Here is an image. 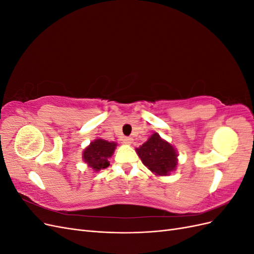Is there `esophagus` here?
Instances as JSON below:
<instances>
[{
	"label": "esophagus",
	"instance_id": "34e87169",
	"mask_svg": "<svg viewBox=\"0 0 254 254\" xmlns=\"http://www.w3.org/2000/svg\"><path fill=\"white\" fill-rule=\"evenodd\" d=\"M132 142H133V139H132V137H130V136H125L124 139H123V143L126 144V145L132 144Z\"/></svg>",
	"mask_w": 254,
	"mask_h": 254
}]
</instances>
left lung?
<instances>
[{"mask_svg": "<svg viewBox=\"0 0 254 254\" xmlns=\"http://www.w3.org/2000/svg\"><path fill=\"white\" fill-rule=\"evenodd\" d=\"M135 151L143 164L157 176H168L178 165L177 149L157 132L152 133L139 148H135Z\"/></svg>", "mask_w": 254, "mask_h": 254, "instance_id": "8db88e82", "label": "left lung"}]
</instances>
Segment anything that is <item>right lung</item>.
<instances>
[{
  "mask_svg": "<svg viewBox=\"0 0 254 254\" xmlns=\"http://www.w3.org/2000/svg\"><path fill=\"white\" fill-rule=\"evenodd\" d=\"M117 146L115 142H108L98 137L83 149L82 160L94 172H99L110 165L108 160L112 157Z\"/></svg>",
  "mask_w": 254,
  "mask_h": 254,
  "instance_id": "right-lung-1",
  "label": "right lung"
}]
</instances>
